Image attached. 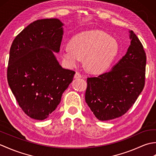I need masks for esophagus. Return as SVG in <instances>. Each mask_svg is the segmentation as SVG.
<instances>
[{
    "instance_id": "esophagus-1",
    "label": "esophagus",
    "mask_w": 156,
    "mask_h": 156,
    "mask_svg": "<svg viewBox=\"0 0 156 156\" xmlns=\"http://www.w3.org/2000/svg\"><path fill=\"white\" fill-rule=\"evenodd\" d=\"M82 77V76L80 74L79 72H76V74L74 75V78H81Z\"/></svg>"
}]
</instances>
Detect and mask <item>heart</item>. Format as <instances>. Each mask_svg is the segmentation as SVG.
<instances>
[{
  "mask_svg": "<svg viewBox=\"0 0 156 156\" xmlns=\"http://www.w3.org/2000/svg\"><path fill=\"white\" fill-rule=\"evenodd\" d=\"M69 46L62 49L63 58L68 66L75 67L84 58L85 68L94 74L105 72L118 53V45L114 39L103 32L95 30L75 35Z\"/></svg>",
  "mask_w": 156,
  "mask_h": 156,
  "instance_id": "heart-1",
  "label": "heart"
}]
</instances>
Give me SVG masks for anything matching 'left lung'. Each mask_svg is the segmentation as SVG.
<instances>
[{"label": "left lung", "mask_w": 156, "mask_h": 156, "mask_svg": "<svg viewBox=\"0 0 156 156\" xmlns=\"http://www.w3.org/2000/svg\"><path fill=\"white\" fill-rule=\"evenodd\" d=\"M129 33L131 45L111 70L87 78L85 101L100 121L125 114L144 88L146 54L137 35Z\"/></svg>", "instance_id": "left-lung-1"}]
</instances>
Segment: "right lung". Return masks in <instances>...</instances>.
Listing matches in <instances>:
<instances>
[{
	"label": "right lung",
	"instance_id": "obj_1",
	"mask_svg": "<svg viewBox=\"0 0 156 156\" xmlns=\"http://www.w3.org/2000/svg\"><path fill=\"white\" fill-rule=\"evenodd\" d=\"M63 25L58 19L37 20L16 36L10 49L9 85L23 111L36 120L55 110L75 74L54 54L59 51Z\"/></svg>",
	"mask_w": 156,
	"mask_h": 156
}]
</instances>
